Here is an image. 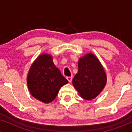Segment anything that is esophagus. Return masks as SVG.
<instances>
[{"label":"esophagus","instance_id":"obj_1","mask_svg":"<svg viewBox=\"0 0 132 132\" xmlns=\"http://www.w3.org/2000/svg\"><path fill=\"white\" fill-rule=\"evenodd\" d=\"M67 79L68 81L69 82H71L72 79H73V77L72 76H69V77H67Z\"/></svg>","mask_w":132,"mask_h":132}]
</instances>
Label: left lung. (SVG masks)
Returning a JSON list of instances; mask_svg holds the SVG:
<instances>
[{"label":"left lung","instance_id":"obj_1","mask_svg":"<svg viewBox=\"0 0 132 132\" xmlns=\"http://www.w3.org/2000/svg\"><path fill=\"white\" fill-rule=\"evenodd\" d=\"M78 67L73 86L85 100L95 98L106 84V73L100 61L93 54L88 53L79 59Z\"/></svg>","mask_w":132,"mask_h":132}]
</instances>
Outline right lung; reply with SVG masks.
Returning <instances> with one entry per match:
<instances>
[{"label": "right lung", "instance_id": "obj_1", "mask_svg": "<svg viewBox=\"0 0 132 132\" xmlns=\"http://www.w3.org/2000/svg\"><path fill=\"white\" fill-rule=\"evenodd\" d=\"M27 83L32 96L48 103L55 98L61 86L68 82L56 67L51 56L43 54L32 65Z\"/></svg>", "mask_w": 132, "mask_h": 132}]
</instances>
